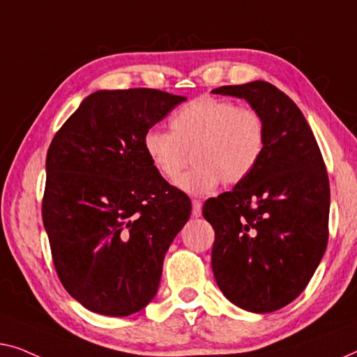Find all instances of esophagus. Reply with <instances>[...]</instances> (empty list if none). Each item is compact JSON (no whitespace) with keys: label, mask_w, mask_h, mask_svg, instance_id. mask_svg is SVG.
<instances>
[{"label":"esophagus","mask_w":357,"mask_h":357,"mask_svg":"<svg viewBox=\"0 0 357 357\" xmlns=\"http://www.w3.org/2000/svg\"><path fill=\"white\" fill-rule=\"evenodd\" d=\"M202 215V202L200 200L192 199V217H200Z\"/></svg>","instance_id":"esophagus-1"}]
</instances>
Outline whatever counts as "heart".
<instances>
[{
    "instance_id": "1",
    "label": "heart",
    "mask_w": 357,
    "mask_h": 357,
    "mask_svg": "<svg viewBox=\"0 0 357 357\" xmlns=\"http://www.w3.org/2000/svg\"><path fill=\"white\" fill-rule=\"evenodd\" d=\"M144 150L165 179H176L192 150L195 167L178 179L189 194H210L220 184L248 179L267 145V123L252 107H238L218 97H199L169 118V130L152 128Z\"/></svg>"
}]
</instances>
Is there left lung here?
<instances>
[{
    "instance_id": "8db88e82",
    "label": "left lung",
    "mask_w": 357,
    "mask_h": 357,
    "mask_svg": "<svg viewBox=\"0 0 357 357\" xmlns=\"http://www.w3.org/2000/svg\"><path fill=\"white\" fill-rule=\"evenodd\" d=\"M213 93L244 98L267 123V145L252 174L208 199L218 288L249 312H273L305 289L328 243L330 184L312 129L293 100L265 80Z\"/></svg>"
}]
</instances>
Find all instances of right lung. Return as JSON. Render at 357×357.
<instances>
[{
  "mask_svg": "<svg viewBox=\"0 0 357 357\" xmlns=\"http://www.w3.org/2000/svg\"><path fill=\"white\" fill-rule=\"evenodd\" d=\"M184 97L98 90L54 134L42 218L64 289L92 312L126 317L157 294L190 199L162 178L144 135Z\"/></svg>",
  "mask_w": 357,
  "mask_h": 357,
  "instance_id": "1",
  "label": "right lung"
}]
</instances>
